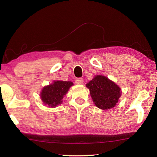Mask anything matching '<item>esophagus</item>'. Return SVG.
<instances>
[{
	"label": "esophagus",
	"instance_id": "1",
	"mask_svg": "<svg viewBox=\"0 0 157 157\" xmlns=\"http://www.w3.org/2000/svg\"><path fill=\"white\" fill-rule=\"evenodd\" d=\"M75 82L76 84L81 85L83 84V83H84V79H83V78H77L75 80Z\"/></svg>",
	"mask_w": 157,
	"mask_h": 157
}]
</instances>
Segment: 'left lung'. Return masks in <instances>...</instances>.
<instances>
[{
    "label": "left lung",
    "instance_id": "left-lung-1",
    "mask_svg": "<svg viewBox=\"0 0 157 157\" xmlns=\"http://www.w3.org/2000/svg\"><path fill=\"white\" fill-rule=\"evenodd\" d=\"M86 86L94 105L102 110L115 107L121 95L119 86L104 75H95Z\"/></svg>",
    "mask_w": 157,
    "mask_h": 157
}]
</instances>
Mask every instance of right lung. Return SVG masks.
Segmentation results:
<instances>
[{
    "instance_id": "1",
    "label": "right lung",
    "mask_w": 157,
    "mask_h": 157,
    "mask_svg": "<svg viewBox=\"0 0 157 157\" xmlns=\"http://www.w3.org/2000/svg\"><path fill=\"white\" fill-rule=\"evenodd\" d=\"M73 85L72 82L55 80L51 84L42 88L40 94L42 101L49 107H56L62 104L63 97Z\"/></svg>"
}]
</instances>
